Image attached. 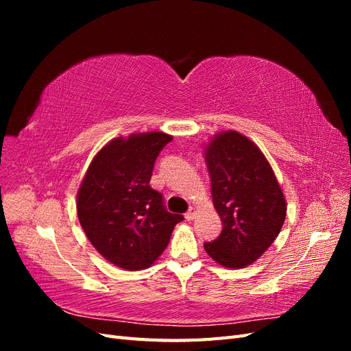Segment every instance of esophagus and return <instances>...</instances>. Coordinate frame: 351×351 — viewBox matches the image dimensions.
Here are the masks:
<instances>
[{"label":"esophagus","instance_id":"esophagus-1","mask_svg":"<svg viewBox=\"0 0 351 351\" xmlns=\"http://www.w3.org/2000/svg\"><path fill=\"white\" fill-rule=\"evenodd\" d=\"M196 217V209L195 208H190L186 214H184V218L187 219V221H192L193 218Z\"/></svg>","mask_w":351,"mask_h":351}]
</instances>
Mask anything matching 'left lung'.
<instances>
[{"label":"left lung","mask_w":351,"mask_h":351,"mask_svg":"<svg viewBox=\"0 0 351 351\" xmlns=\"http://www.w3.org/2000/svg\"><path fill=\"white\" fill-rule=\"evenodd\" d=\"M205 159L222 231L204 247L222 267H249L282 228L287 204L281 186L259 147L239 132L217 134L205 147Z\"/></svg>","instance_id":"obj_1"}]
</instances>
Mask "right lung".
I'll list each match as a JSON object with an SVG mask.
<instances>
[{
	"label": "right lung",
	"mask_w": 351,
	"mask_h": 351,
	"mask_svg": "<svg viewBox=\"0 0 351 351\" xmlns=\"http://www.w3.org/2000/svg\"><path fill=\"white\" fill-rule=\"evenodd\" d=\"M173 136L162 132L117 137L95 155L77 192V217L92 246L127 271L151 267L183 215L164 206L149 186L154 165Z\"/></svg>",
	"instance_id": "obj_1"
}]
</instances>
